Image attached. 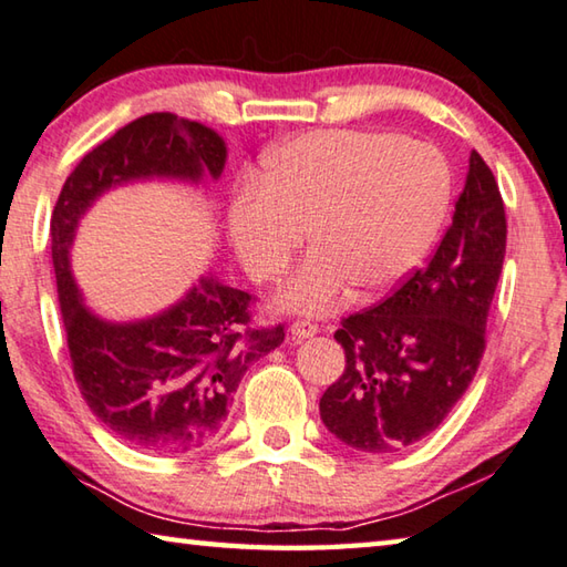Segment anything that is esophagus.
<instances>
[{
  "mask_svg": "<svg viewBox=\"0 0 567 567\" xmlns=\"http://www.w3.org/2000/svg\"><path fill=\"white\" fill-rule=\"evenodd\" d=\"M290 332L295 339H307V337H315L317 334V324L312 322H292Z\"/></svg>",
  "mask_w": 567,
  "mask_h": 567,
  "instance_id": "34e87169",
  "label": "esophagus"
}]
</instances>
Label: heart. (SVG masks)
Wrapping results in <instances>:
<instances>
[{
  "label": "heart",
  "mask_w": 567,
  "mask_h": 567,
  "mask_svg": "<svg viewBox=\"0 0 567 567\" xmlns=\"http://www.w3.org/2000/svg\"><path fill=\"white\" fill-rule=\"evenodd\" d=\"M451 203V171L421 141L379 131H315L262 158L257 183L230 203V238L252 280H277L302 248H317L280 290L290 310H334L394 287L421 262Z\"/></svg>",
  "instance_id": "1"
}]
</instances>
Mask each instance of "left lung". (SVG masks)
I'll use <instances>...</instances> for the list:
<instances>
[{
  "instance_id": "obj_1",
  "label": "left lung",
  "mask_w": 567,
  "mask_h": 567,
  "mask_svg": "<svg viewBox=\"0 0 567 567\" xmlns=\"http://www.w3.org/2000/svg\"><path fill=\"white\" fill-rule=\"evenodd\" d=\"M503 257L498 183L471 151L454 220L431 262L334 332L347 367L319 399V416L339 441L391 454L439 429L476 377Z\"/></svg>"
}]
</instances>
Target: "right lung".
<instances>
[{
    "instance_id": "obj_1",
    "label": "right lung",
    "mask_w": 567,
    "mask_h": 567,
    "mask_svg": "<svg viewBox=\"0 0 567 567\" xmlns=\"http://www.w3.org/2000/svg\"><path fill=\"white\" fill-rule=\"evenodd\" d=\"M225 141L198 121L148 113L89 151L51 213V260L81 396L123 444L185 454L208 444L257 359L282 344L285 327H250L252 295L203 275L176 305L136 322H109L84 305L71 272L79 220L106 190L133 181H218Z\"/></svg>"
}]
</instances>
